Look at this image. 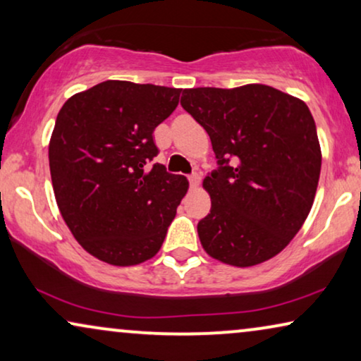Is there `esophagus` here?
I'll return each mask as SVG.
<instances>
[{
    "label": "esophagus",
    "mask_w": 361,
    "mask_h": 361,
    "mask_svg": "<svg viewBox=\"0 0 361 361\" xmlns=\"http://www.w3.org/2000/svg\"><path fill=\"white\" fill-rule=\"evenodd\" d=\"M200 176L199 174H192L190 177H189V182H190V187L192 189H197V187L200 185Z\"/></svg>",
    "instance_id": "obj_1"
}]
</instances>
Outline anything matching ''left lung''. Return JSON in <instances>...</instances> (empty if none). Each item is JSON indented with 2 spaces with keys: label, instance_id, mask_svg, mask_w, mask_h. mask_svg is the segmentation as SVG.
Listing matches in <instances>:
<instances>
[{
  "label": "left lung",
  "instance_id": "obj_1",
  "mask_svg": "<svg viewBox=\"0 0 361 361\" xmlns=\"http://www.w3.org/2000/svg\"><path fill=\"white\" fill-rule=\"evenodd\" d=\"M180 105L209 133L220 166L204 179L212 207L197 225L207 255L238 268L271 259L317 192L322 152L307 105L261 83L185 88Z\"/></svg>",
  "mask_w": 361,
  "mask_h": 361
}]
</instances>
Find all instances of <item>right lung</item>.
<instances>
[{
    "mask_svg": "<svg viewBox=\"0 0 361 361\" xmlns=\"http://www.w3.org/2000/svg\"><path fill=\"white\" fill-rule=\"evenodd\" d=\"M180 88L106 80L63 103L49 141L61 215L83 250L113 266H135L161 250L189 189L184 176L146 164L156 126Z\"/></svg>",
    "mask_w": 361,
    "mask_h": 361,
    "instance_id": "1",
    "label": "right lung"
}]
</instances>
